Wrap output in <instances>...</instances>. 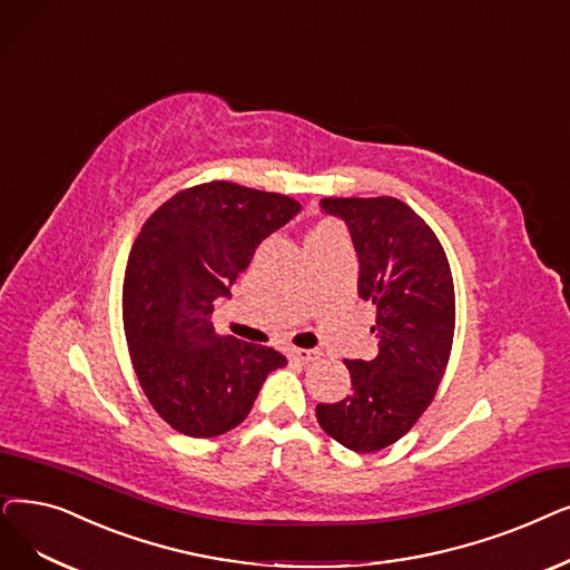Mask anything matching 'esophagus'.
Returning a JSON list of instances; mask_svg holds the SVG:
<instances>
[{"instance_id": "obj_1", "label": "esophagus", "mask_w": 570, "mask_h": 570, "mask_svg": "<svg viewBox=\"0 0 570 570\" xmlns=\"http://www.w3.org/2000/svg\"><path fill=\"white\" fill-rule=\"evenodd\" d=\"M321 354L314 350H288V358L298 361V363H314Z\"/></svg>"}]
</instances>
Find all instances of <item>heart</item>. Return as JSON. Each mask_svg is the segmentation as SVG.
Wrapping results in <instances>:
<instances>
[{
	"instance_id": "heart-1",
	"label": "heart",
	"mask_w": 570,
	"mask_h": 570,
	"mask_svg": "<svg viewBox=\"0 0 570 570\" xmlns=\"http://www.w3.org/2000/svg\"><path fill=\"white\" fill-rule=\"evenodd\" d=\"M318 230H328V226H324V228H318Z\"/></svg>"
}]
</instances>
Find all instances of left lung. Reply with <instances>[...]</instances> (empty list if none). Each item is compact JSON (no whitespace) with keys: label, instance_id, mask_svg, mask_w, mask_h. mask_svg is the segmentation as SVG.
I'll return each mask as SVG.
<instances>
[{"label":"left lung","instance_id":"1","mask_svg":"<svg viewBox=\"0 0 570 570\" xmlns=\"http://www.w3.org/2000/svg\"><path fill=\"white\" fill-rule=\"evenodd\" d=\"M358 254V295L377 307L373 361H344L352 393L318 403L321 429L365 454L401 440L431 405L454 340V282L435 233L395 197H324Z\"/></svg>","mask_w":570,"mask_h":570}]
</instances>
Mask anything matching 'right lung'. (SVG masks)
Returning <instances> with one entry per match:
<instances>
[{
  "mask_svg": "<svg viewBox=\"0 0 570 570\" xmlns=\"http://www.w3.org/2000/svg\"><path fill=\"white\" fill-rule=\"evenodd\" d=\"M301 212L279 193L209 181L158 207L137 235L122 282V326L137 380L165 422L190 438L242 424L272 370L269 346L218 335L228 298L256 246Z\"/></svg>",
  "mask_w": 570,
  "mask_h": 570,
  "instance_id": "right-lung-1",
  "label": "right lung"
}]
</instances>
